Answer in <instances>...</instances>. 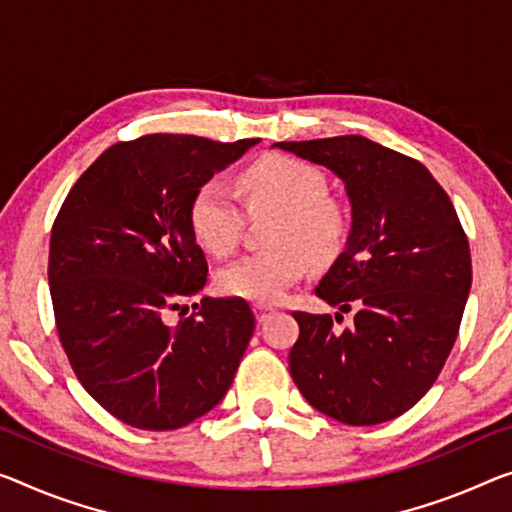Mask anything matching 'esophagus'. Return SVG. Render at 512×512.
Masks as SVG:
<instances>
[{
	"label": "esophagus",
	"mask_w": 512,
	"mask_h": 512,
	"mask_svg": "<svg viewBox=\"0 0 512 512\" xmlns=\"http://www.w3.org/2000/svg\"><path fill=\"white\" fill-rule=\"evenodd\" d=\"M254 313H256L258 322H265L274 313V306L272 304H256L254 306Z\"/></svg>",
	"instance_id": "obj_1"
}]
</instances>
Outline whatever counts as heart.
<instances>
[{"instance_id":"1","label":"heart","mask_w":512,"mask_h":512,"mask_svg":"<svg viewBox=\"0 0 512 512\" xmlns=\"http://www.w3.org/2000/svg\"><path fill=\"white\" fill-rule=\"evenodd\" d=\"M240 190L251 217L274 215L263 254L242 256L217 272L219 293L247 302H279L309 263H329L350 233L345 203L327 194L320 169L290 155H263L240 174ZM190 229L210 256H229L238 245L245 215L222 180H206L192 194Z\"/></svg>"}]
</instances>
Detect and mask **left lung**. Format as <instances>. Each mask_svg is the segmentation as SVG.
<instances>
[{"mask_svg":"<svg viewBox=\"0 0 512 512\" xmlns=\"http://www.w3.org/2000/svg\"><path fill=\"white\" fill-rule=\"evenodd\" d=\"M274 146L334 171L352 206L316 295L355 309V322L334 329L332 316L295 311L290 375L309 405L348 426L396 419L435 384L465 313L471 256L458 212L421 162L366 137Z\"/></svg>","mask_w":512,"mask_h":512,"instance_id":"8db88e82","label":"left lung"}]
</instances>
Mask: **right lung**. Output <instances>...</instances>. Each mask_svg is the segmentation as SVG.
Returning a JSON list of instances; mask_svg holds the SVG:
<instances>
[{
    "instance_id": "1",
    "label": "right lung",
    "mask_w": 512,
    "mask_h": 512,
    "mask_svg": "<svg viewBox=\"0 0 512 512\" xmlns=\"http://www.w3.org/2000/svg\"><path fill=\"white\" fill-rule=\"evenodd\" d=\"M258 141H119L54 219L47 279L59 341L89 396L132 428H183L231 387L256 327L249 304L203 297L178 322L169 311L208 281L187 219L192 194Z\"/></svg>"
}]
</instances>
